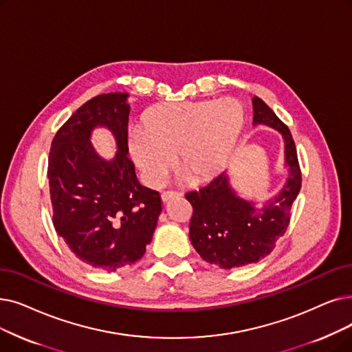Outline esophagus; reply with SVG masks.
<instances>
[{
	"label": "esophagus",
	"mask_w": 352,
	"mask_h": 352,
	"mask_svg": "<svg viewBox=\"0 0 352 352\" xmlns=\"http://www.w3.org/2000/svg\"><path fill=\"white\" fill-rule=\"evenodd\" d=\"M177 197H179V192H175V191H164V192L161 194V200H162V203H168V201H171L173 198H177Z\"/></svg>",
	"instance_id": "34e87169"
}]
</instances>
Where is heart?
Wrapping results in <instances>:
<instances>
[{"mask_svg": "<svg viewBox=\"0 0 352 352\" xmlns=\"http://www.w3.org/2000/svg\"><path fill=\"white\" fill-rule=\"evenodd\" d=\"M244 124L243 104L232 98L158 103L144 112L142 128L131 129L129 152L149 186L160 184L174 157L190 184H204L227 164Z\"/></svg>", "mask_w": 352, "mask_h": 352, "instance_id": "obj_1", "label": "heart"}]
</instances>
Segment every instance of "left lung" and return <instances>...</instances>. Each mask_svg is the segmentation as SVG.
<instances>
[{
  "label": "left lung",
  "mask_w": 352,
  "mask_h": 352,
  "mask_svg": "<svg viewBox=\"0 0 352 352\" xmlns=\"http://www.w3.org/2000/svg\"><path fill=\"white\" fill-rule=\"evenodd\" d=\"M252 103L253 125L269 126L283 138L287 177L282 190L263 206H257L239 195L224 171L208 186L186 194L194 210L190 223L192 246L207 263L221 269L257 263L274 249V243L286 232L290 207L302 184L290 131L261 98L254 96Z\"/></svg>",
  "instance_id": "obj_1"
}]
</instances>
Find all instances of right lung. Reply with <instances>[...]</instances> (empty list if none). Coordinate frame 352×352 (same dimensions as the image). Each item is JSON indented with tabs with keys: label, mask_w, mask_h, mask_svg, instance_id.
Listing matches in <instances>:
<instances>
[{
	"label": "right lung",
	"mask_w": 352,
	"mask_h": 352,
	"mask_svg": "<svg viewBox=\"0 0 352 352\" xmlns=\"http://www.w3.org/2000/svg\"><path fill=\"white\" fill-rule=\"evenodd\" d=\"M128 98L115 91L87 100L57 131L49 155L56 232L79 261L104 272L140 261L162 210L158 191L140 184L128 158ZM96 127L114 135L111 160L91 145Z\"/></svg>",
	"instance_id": "right-lung-1"
}]
</instances>
